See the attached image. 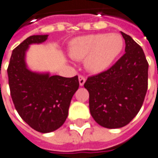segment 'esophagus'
I'll return each instance as SVG.
<instances>
[{"label": "esophagus", "instance_id": "obj_1", "mask_svg": "<svg viewBox=\"0 0 158 158\" xmlns=\"http://www.w3.org/2000/svg\"><path fill=\"white\" fill-rule=\"evenodd\" d=\"M79 85H80L81 86H82V85H84L85 82V78L84 76H82V75H79Z\"/></svg>", "mask_w": 158, "mask_h": 158}]
</instances>
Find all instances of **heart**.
<instances>
[{
	"instance_id": "1",
	"label": "heart",
	"mask_w": 158,
	"mask_h": 158,
	"mask_svg": "<svg viewBox=\"0 0 158 158\" xmlns=\"http://www.w3.org/2000/svg\"><path fill=\"white\" fill-rule=\"evenodd\" d=\"M124 42L116 33H98L72 40L69 54L75 60H83L85 67L94 74L105 72L123 52Z\"/></svg>"
}]
</instances>
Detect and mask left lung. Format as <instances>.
I'll return each instance as SVG.
<instances>
[{
  "label": "left lung",
  "mask_w": 158,
  "mask_h": 158,
  "mask_svg": "<svg viewBox=\"0 0 158 158\" xmlns=\"http://www.w3.org/2000/svg\"><path fill=\"white\" fill-rule=\"evenodd\" d=\"M125 54L111 68L89 77L84 84L89 93L91 115L106 128L126 126L143 106L148 88V69L142 47L121 32Z\"/></svg>",
  "instance_id": "left-lung-1"
}]
</instances>
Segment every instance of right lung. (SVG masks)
Masks as SVG:
<instances>
[{
	"label": "right lung",
	"mask_w": 158,
	"mask_h": 158,
	"mask_svg": "<svg viewBox=\"0 0 158 158\" xmlns=\"http://www.w3.org/2000/svg\"><path fill=\"white\" fill-rule=\"evenodd\" d=\"M48 35H30L12 52L8 67V85L15 107L27 124L50 133L65 122L72 98L79 88L78 76L64 78L28 68L26 52L30 44H42Z\"/></svg>",
	"instance_id": "add662e5"
}]
</instances>
